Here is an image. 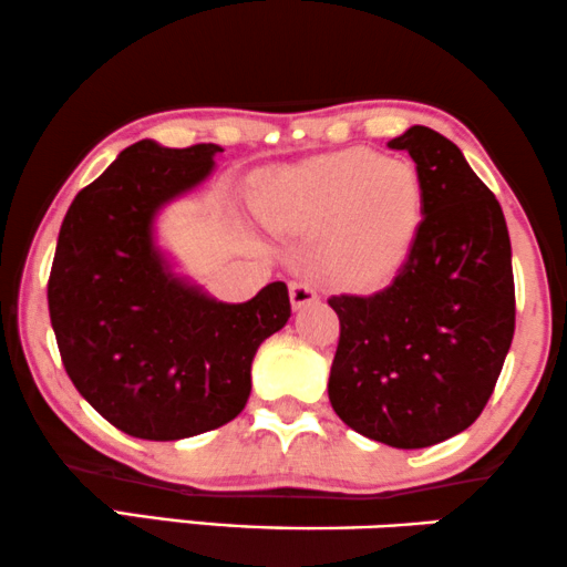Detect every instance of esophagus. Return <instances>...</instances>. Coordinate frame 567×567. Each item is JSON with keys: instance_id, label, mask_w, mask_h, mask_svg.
Listing matches in <instances>:
<instances>
[{"instance_id": "esophagus-1", "label": "esophagus", "mask_w": 567, "mask_h": 567, "mask_svg": "<svg viewBox=\"0 0 567 567\" xmlns=\"http://www.w3.org/2000/svg\"><path fill=\"white\" fill-rule=\"evenodd\" d=\"M289 297H291L293 309H301V307H307V303H315L319 299V293H317V289L311 284L293 281L289 286Z\"/></svg>"}]
</instances>
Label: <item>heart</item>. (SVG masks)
Masks as SVG:
<instances>
[{"label":"heart","mask_w":567,"mask_h":567,"mask_svg":"<svg viewBox=\"0 0 567 567\" xmlns=\"http://www.w3.org/2000/svg\"><path fill=\"white\" fill-rule=\"evenodd\" d=\"M270 225L301 233L334 227L327 260L352 284H379L401 266L422 219L420 176L371 151H344L281 171L264 192Z\"/></svg>","instance_id":"b5f03b06"}]
</instances>
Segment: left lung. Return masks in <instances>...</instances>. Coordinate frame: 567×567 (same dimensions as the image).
<instances>
[{
	"mask_svg": "<svg viewBox=\"0 0 567 567\" xmlns=\"http://www.w3.org/2000/svg\"><path fill=\"white\" fill-rule=\"evenodd\" d=\"M389 147L414 158L424 217L385 289L327 299L340 317L327 391L355 432L416 450L467 430L494 393L514 338L512 243L453 141L414 125Z\"/></svg>",
	"mask_w": 567,
	"mask_h": 567,
	"instance_id": "8db88e82",
	"label": "left lung"
}]
</instances>
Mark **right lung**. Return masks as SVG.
Instances as JSON below:
<instances>
[{"label": "right lung", "instance_id": "1", "mask_svg": "<svg viewBox=\"0 0 567 567\" xmlns=\"http://www.w3.org/2000/svg\"><path fill=\"white\" fill-rule=\"evenodd\" d=\"M223 147H125L65 212L48 278L61 360L81 396L130 437L171 442L235 420L260 342L291 317L289 289L209 299L153 245L163 204L209 176Z\"/></svg>", "mask_w": 567, "mask_h": 567}]
</instances>
